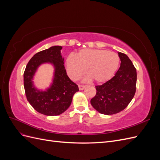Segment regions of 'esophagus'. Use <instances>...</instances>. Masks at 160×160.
Here are the masks:
<instances>
[{"mask_svg": "<svg viewBox=\"0 0 160 160\" xmlns=\"http://www.w3.org/2000/svg\"><path fill=\"white\" fill-rule=\"evenodd\" d=\"M85 88V85H79V89L80 90H83Z\"/></svg>", "mask_w": 160, "mask_h": 160, "instance_id": "1", "label": "esophagus"}]
</instances>
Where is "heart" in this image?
I'll return each instance as SVG.
<instances>
[{
  "label": "heart",
  "mask_w": 160,
  "mask_h": 160,
  "mask_svg": "<svg viewBox=\"0 0 160 160\" xmlns=\"http://www.w3.org/2000/svg\"><path fill=\"white\" fill-rule=\"evenodd\" d=\"M120 58L117 53L103 49H82L77 56L67 58V71L70 78L77 80L88 69V75L95 83L108 81L117 71Z\"/></svg>",
  "instance_id": "heart-1"
}]
</instances>
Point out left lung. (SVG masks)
I'll use <instances>...</instances> for the list:
<instances>
[{
    "mask_svg": "<svg viewBox=\"0 0 160 160\" xmlns=\"http://www.w3.org/2000/svg\"><path fill=\"white\" fill-rule=\"evenodd\" d=\"M119 69L115 76L101 85L95 86L96 95L91 104L100 113L113 115L123 111L132 100L136 91L137 72L129 57L118 52Z\"/></svg>",
    "mask_w": 160,
    "mask_h": 160,
    "instance_id": "1",
    "label": "left lung"
}]
</instances>
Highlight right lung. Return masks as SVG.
Segmentation results:
<instances>
[{
  "label": "right lung",
  "instance_id": "1",
  "mask_svg": "<svg viewBox=\"0 0 160 160\" xmlns=\"http://www.w3.org/2000/svg\"><path fill=\"white\" fill-rule=\"evenodd\" d=\"M61 49V46H53L36 53L24 72V88L28 101L38 113L48 116L65 112L71 103L72 96L79 91L78 85L67 75ZM44 62H51L54 65L55 75L51 88L42 92L34 88L32 78L38 67Z\"/></svg>",
  "mask_w": 160,
  "mask_h": 160
}]
</instances>
